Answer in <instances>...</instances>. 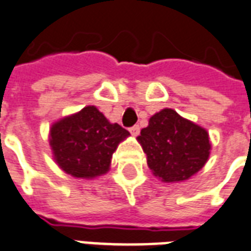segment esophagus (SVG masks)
I'll return each mask as SVG.
<instances>
[{
	"label": "esophagus",
	"mask_w": 251,
	"mask_h": 251,
	"mask_svg": "<svg viewBox=\"0 0 251 251\" xmlns=\"http://www.w3.org/2000/svg\"><path fill=\"white\" fill-rule=\"evenodd\" d=\"M130 133L133 134V135H138L139 131H141V127H139V125H134L130 127Z\"/></svg>",
	"instance_id": "obj_1"
}]
</instances>
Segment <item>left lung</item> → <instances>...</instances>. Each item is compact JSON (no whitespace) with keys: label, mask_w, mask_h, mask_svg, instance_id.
<instances>
[{"label":"left lung","mask_w":251,"mask_h":251,"mask_svg":"<svg viewBox=\"0 0 251 251\" xmlns=\"http://www.w3.org/2000/svg\"><path fill=\"white\" fill-rule=\"evenodd\" d=\"M147 164L166 183L187 180L202 168L209 156L205 129L180 117L172 109L154 114L138 137Z\"/></svg>","instance_id":"obj_1"}]
</instances>
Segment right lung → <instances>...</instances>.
Here are the masks:
<instances>
[{
	"label": "right lung",
	"instance_id": "1",
	"mask_svg": "<svg viewBox=\"0 0 251 251\" xmlns=\"http://www.w3.org/2000/svg\"><path fill=\"white\" fill-rule=\"evenodd\" d=\"M129 131L110 124L95 106L53 124L50 145L63 171L75 177H95L109 170L113 152Z\"/></svg>",
	"mask_w": 251,
	"mask_h": 251
}]
</instances>
